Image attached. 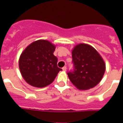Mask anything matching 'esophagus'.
I'll return each instance as SVG.
<instances>
[{
    "instance_id": "34e87169",
    "label": "esophagus",
    "mask_w": 123,
    "mask_h": 123,
    "mask_svg": "<svg viewBox=\"0 0 123 123\" xmlns=\"http://www.w3.org/2000/svg\"><path fill=\"white\" fill-rule=\"evenodd\" d=\"M62 69L63 70V71H67V67H63L62 68Z\"/></svg>"
}]
</instances>
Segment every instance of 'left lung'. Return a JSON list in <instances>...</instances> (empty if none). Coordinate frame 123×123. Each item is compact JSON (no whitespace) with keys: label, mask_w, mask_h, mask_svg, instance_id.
Returning a JSON list of instances; mask_svg holds the SVG:
<instances>
[{"label":"left lung","mask_w":123,"mask_h":123,"mask_svg":"<svg viewBox=\"0 0 123 123\" xmlns=\"http://www.w3.org/2000/svg\"><path fill=\"white\" fill-rule=\"evenodd\" d=\"M72 58L74 69L67 74L78 89H89L99 83L105 73V64L94 47L78 44L73 50Z\"/></svg>","instance_id":"left-lung-1"}]
</instances>
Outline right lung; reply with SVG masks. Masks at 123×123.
Returning <instances> with one entry per match:
<instances>
[{
  "label": "right lung",
  "instance_id": "1",
  "mask_svg": "<svg viewBox=\"0 0 123 123\" xmlns=\"http://www.w3.org/2000/svg\"><path fill=\"white\" fill-rule=\"evenodd\" d=\"M55 46L49 41L39 40L28 45L19 60V68L24 79L36 87H44L54 81L62 69L57 67L54 55Z\"/></svg>",
  "mask_w": 123,
  "mask_h": 123
}]
</instances>
